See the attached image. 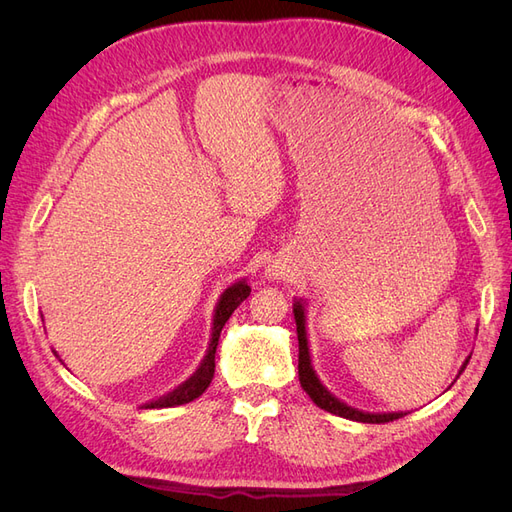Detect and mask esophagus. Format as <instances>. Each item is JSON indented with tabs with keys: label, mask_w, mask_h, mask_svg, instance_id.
<instances>
[{
	"label": "esophagus",
	"mask_w": 512,
	"mask_h": 512,
	"mask_svg": "<svg viewBox=\"0 0 512 512\" xmlns=\"http://www.w3.org/2000/svg\"><path fill=\"white\" fill-rule=\"evenodd\" d=\"M271 275H273V277H277V273H271Z\"/></svg>",
	"instance_id": "obj_1"
}]
</instances>
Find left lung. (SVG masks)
<instances>
[{
    "instance_id": "obj_1",
    "label": "left lung",
    "mask_w": 512,
    "mask_h": 512,
    "mask_svg": "<svg viewBox=\"0 0 512 512\" xmlns=\"http://www.w3.org/2000/svg\"><path fill=\"white\" fill-rule=\"evenodd\" d=\"M292 314H294V322H297V337H299V382L303 386V391L312 397V401L318 408L356 423H389V421H395V418L406 416V412H365L359 408H352L346 404V401L335 397L327 386L322 384L312 365V352H309V342H307V309L303 299H294ZM468 361L470 359H466V363L461 365L459 374L466 369Z\"/></svg>"
}]
</instances>
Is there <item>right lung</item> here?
<instances>
[{
  "label": "right lung",
  "instance_id": "add662e5",
  "mask_svg": "<svg viewBox=\"0 0 512 512\" xmlns=\"http://www.w3.org/2000/svg\"><path fill=\"white\" fill-rule=\"evenodd\" d=\"M252 288L247 286L245 280H239L235 284H230L218 299V305L213 309V322H211V337H209V348L205 359L200 361L198 369L194 374L185 380L183 384H179L175 391L166 393L164 397H160L158 401H151V404H145V408H175V406H183V404H190L196 397L203 395L207 391V386L213 380L215 374V348H218V339L220 333L224 329L226 320L232 316V312L250 297ZM57 354V352H55ZM59 356V354H57ZM61 361V359H59Z\"/></svg>",
  "mask_w": 512,
  "mask_h": 512
}]
</instances>
